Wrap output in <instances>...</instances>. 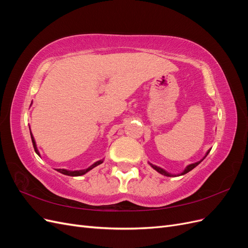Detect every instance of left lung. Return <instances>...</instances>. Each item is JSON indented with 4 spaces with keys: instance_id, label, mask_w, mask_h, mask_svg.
Returning <instances> with one entry per match:
<instances>
[{
    "instance_id": "left-lung-1",
    "label": "left lung",
    "mask_w": 248,
    "mask_h": 248,
    "mask_svg": "<svg viewBox=\"0 0 248 248\" xmlns=\"http://www.w3.org/2000/svg\"><path fill=\"white\" fill-rule=\"evenodd\" d=\"M209 152H210V150H208V152L206 153V155L202 157V159H201L200 161H198V162H194V163H191V164H188V166H187L186 168H185V170L181 172V174H178L177 176H181V175H185L186 172H188V171H190L191 170H193L194 168H196L198 164H200L202 160H204L205 158H206V156L209 154ZM149 164L150 166H151L155 170H157L159 172V174H161V175H163V176H167V177H175L176 175H172V174H170V172H169V171H167L166 170H163V169H161V168H159V167H157V166H154V164H152V163H150L149 162Z\"/></svg>"
}]
</instances>
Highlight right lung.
Wrapping results in <instances>:
<instances>
[{
    "instance_id": "right-lung-1",
    "label": "right lung",
    "mask_w": 248,
    "mask_h": 248,
    "mask_svg": "<svg viewBox=\"0 0 248 248\" xmlns=\"http://www.w3.org/2000/svg\"><path fill=\"white\" fill-rule=\"evenodd\" d=\"M31 139H32V142H33V147H34V150H35V152L38 154L39 156H40V154H39V151H38V149H37V146H36V141H35V140H34V137H33V134H32V132H31ZM103 162V159L102 160H98V161H96L95 163H93L91 167H89L88 169H85V170H64V169H57V170L59 171V172H61V174H63V175H67V176H72V177H77V176H81V175H85L86 172H88L89 170H91L92 169H94L95 167H97V166H99V164H101Z\"/></svg>"
}]
</instances>
